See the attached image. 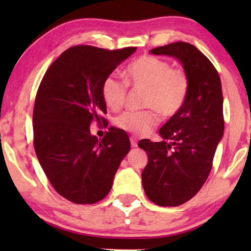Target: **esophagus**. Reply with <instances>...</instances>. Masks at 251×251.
<instances>
[{"label": "esophagus", "instance_id": "1", "mask_svg": "<svg viewBox=\"0 0 251 251\" xmlns=\"http://www.w3.org/2000/svg\"><path fill=\"white\" fill-rule=\"evenodd\" d=\"M129 142H131V145H132V148H137V146H138L137 138H135V137H131V138H129Z\"/></svg>", "mask_w": 251, "mask_h": 251}]
</instances>
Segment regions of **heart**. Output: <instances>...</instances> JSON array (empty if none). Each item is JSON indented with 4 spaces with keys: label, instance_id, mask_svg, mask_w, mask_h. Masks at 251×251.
<instances>
[{
    "label": "heart",
    "instance_id": "obj_1",
    "mask_svg": "<svg viewBox=\"0 0 251 251\" xmlns=\"http://www.w3.org/2000/svg\"><path fill=\"white\" fill-rule=\"evenodd\" d=\"M125 82L116 75L105 77L101 97L108 108L118 111L127 97V86L144 91L143 106L150 109L125 112L116 119L123 131L135 135L148 134L158 123V113L171 118L183 107L189 94V77L180 68H172L170 62L152 55H143L132 61L124 71Z\"/></svg>",
    "mask_w": 251,
    "mask_h": 251
}]
</instances>
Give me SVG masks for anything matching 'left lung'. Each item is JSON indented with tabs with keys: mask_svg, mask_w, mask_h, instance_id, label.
I'll return each mask as SVG.
<instances>
[{
	"mask_svg": "<svg viewBox=\"0 0 251 251\" xmlns=\"http://www.w3.org/2000/svg\"><path fill=\"white\" fill-rule=\"evenodd\" d=\"M151 53L177 59L189 77L186 101L159 129L162 142L138 144L149 157L142 174L148 198L160 206H178L205 183L223 137L221 79L208 57L188 42L170 43Z\"/></svg>",
	"mask_w": 251,
	"mask_h": 251,
	"instance_id": "left-lung-1",
	"label": "left lung"
}]
</instances>
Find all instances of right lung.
Here are the masks:
<instances>
[{
    "label": "right lung",
    "instance_id": "right-lung-1",
    "mask_svg": "<svg viewBox=\"0 0 251 251\" xmlns=\"http://www.w3.org/2000/svg\"><path fill=\"white\" fill-rule=\"evenodd\" d=\"M135 50L74 46L51 63L37 89L33 112L37 159L57 194L75 204L103 200L131 149L123 129L109 127L98 140L89 126L106 123L102 81Z\"/></svg>",
    "mask_w": 251,
    "mask_h": 251
}]
</instances>
